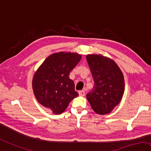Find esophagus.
<instances>
[{
    "mask_svg": "<svg viewBox=\"0 0 151 151\" xmlns=\"http://www.w3.org/2000/svg\"><path fill=\"white\" fill-rule=\"evenodd\" d=\"M78 94H79L80 96H84L85 95H86V92H85L84 90L79 91V92H78Z\"/></svg>",
    "mask_w": 151,
    "mask_h": 151,
    "instance_id": "1",
    "label": "esophagus"
}]
</instances>
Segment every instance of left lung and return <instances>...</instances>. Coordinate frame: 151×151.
Here are the masks:
<instances>
[{"instance_id":"8db88e82","label":"left lung","mask_w":151,"mask_h":151,"mask_svg":"<svg viewBox=\"0 0 151 151\" xmlns=\"http://www.w3.org/2000/svg\"><path fill=\"white\" fill-rule=\"evenodd\" d=\"M86 59L94 82L87 99L96 114H109L124 94L123 74L115 61L102 55H88Z\"/></svg>"}]
</instances>
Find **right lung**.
Listing matches in <instances>:
<instances>
[{
	"label": "right lung",
	"mask_w": 151,
	"mask_h": 151,
	"mask_svg": "<svg viewBox=\"0 0 151 151\" xmlns=\"http://www.w3.org/2000/svg\"><path fill=\"white\" fill-rule=\"evenodd\" d=\"M81 59V55L76 52L52 54L33 76L32 86L36 99L55 114L63 113L72 100L78 96L69 75Z\"/></svg>",
	"instance_id": "1"
}]
</instances>
